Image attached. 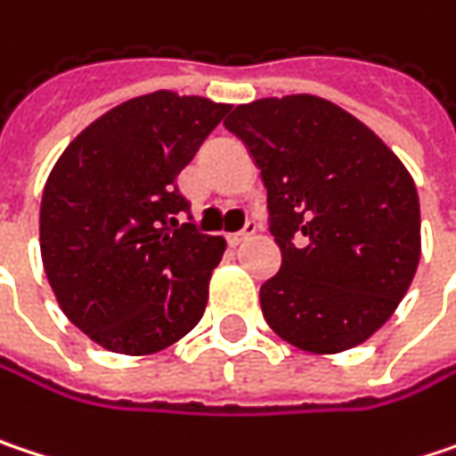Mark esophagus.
<instances>
[{
  "mask_svg": "<svg viewBox=\"0 0 456 456\" xmlns=\"http://www.w3.org/2000/svg\"><path fill=\"white\" fill-rule=\"evenodd\" d=\"M256 234V224L253 222H248V227L242 229V232H234V234H227V242L232 248H237V245H242L245 240H250Z\"/></svg>",
  "mask_w": 456,
  "mask_h": 456,
  "instance_id": "esophagus-1",
  "label": "esophagus"
}]
</instances>
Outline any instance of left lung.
<instances>
[{
    "label": "left lung",
    "mask_w": 456,
    "mask_h": 456,
    "mask_svg": "<svg viewBox=\"0 0 456 456\" xmlns=\"http://www.w3.org/2000/svg\"><path fill=\"white\" fill-rule=\"evenodd\" d=\"M261 169L281 269L261 311L289 345L337 354L370 339L420 261V200L368 125L321 96L234 106L224 119Z\"/></svg>",
    "instance_id": "1"
}]
</instances>
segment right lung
I'll list each match as a JSON object with an SVG mask.
<instances>
[{"label": "right lung", "instance_id": "add662e5", "mask_svg": "<svg viewBox=\"0 0 456 456\" xmlns=\"http://www.w3.org/2000/svg\"><path fill=\"white\" fill-rule=\"evenodd\" d=\"M232 106L156 91L109 109L62 151L41 195V261L62 313L117 354L195 329L227 242L180 224L175 185Z\"/></svg>", "mask_w": 456, "mask_h": 456}]
</instances>
